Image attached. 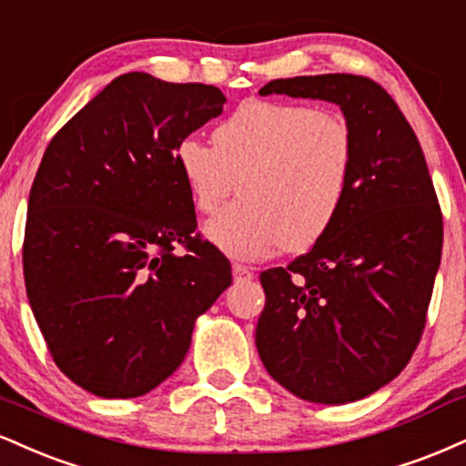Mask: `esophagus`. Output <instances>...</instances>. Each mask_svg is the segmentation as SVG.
<instances>
[{
	"mask_svg": "<svg viewBox=\"0 0 466 466\" xmlns=\"http://www.w3.org/2000/svg\"><path fill=\"white\" fill-rule=\"evenodd\" d=\"M232 276H234V279H237V282H248V279L254 278V271H251L249 267L234 262V265H232Z\"/></svg>",
	"mask_w": 466,
	"mask_h": 466,
	"instance_id": "esophagus-1",
	"label": "esophagus"
}]
</instances>
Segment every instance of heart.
I'll return each mask as SVG.
<instances>
[{
  "label": "heart",
  "mask_w": 466,
  "mask_h": 466,
  "mask_svg": "<svg viewBox=\"0 0 466 466\" xmlns=\"http://www.w3.org/2000/svg\"><path fill=\"white\" fill-rule=\"evenodd\" d=\"M212 143L184 137L176 165L195 208L212 212L240 188L243 199L218 210L206 238L232 258H260L282 245H317L345 208L354 177L350 123L308 104L248 99L212 132Z\"/></svg>",
  "instance_id": "obj_1"
}]
</instances>
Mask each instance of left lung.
I'll use <instances>...</instances> for the list:
<instances>
[{"instance_id":"left-lung-1","label":"left lung","mask_w":466,"mask_h":466,"mask_svg":"<svg viewBox=\"0 0 466 466\" xmlns=\"http://www.w3.org/2000/svg\"><path fill=\"white\" fill-rule=\"evenodd\" d=\"M340 106L356 162L345 208L290 265L260 273L256 347L306 401H358L410 360L441 265L442 215L417 134L378 82L351 73L273 80L260 95Z\"/></svg>"}]
</instances>
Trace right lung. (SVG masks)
Here are the masks:
<instances>
[{
  "label": "right lung",
  "mask_w": 466,
  "mask_h": 466,
  "mask_svg": "<svg viewBox=\"0 0 466 466\" xmlns=\"http://www.w3.org/2000/svg\"><path fill=\"white\" fill-rule=\"evenodd\" d=\"M223 104L217 86L132 71L45 149L27 199L25 290L54 362L88 393L130 400L165 382L232 284L228 258L195 234L176 165V145Z\"/></svg>",
  "instance_id": "obj_1"
}]
</instances>
